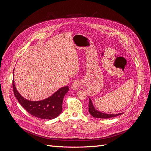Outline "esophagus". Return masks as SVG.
<instances>
[{"label": "esophagus", "instance_id": "obj_1", "mask_svg": "<svg viewBox=\"0 0 151 151\" xmlns=\"http://www.w3.org/2000/svg\"><path fill=\"white\" fill-rule=\"evenodd\" d=\"M80 86H81L80 82L79 81H74V83L72 84L71 88H72V89H73L74 90H77L80 88Z\"/></svg>", "mask_w": 151, "mask_h": 151}]
</instances>
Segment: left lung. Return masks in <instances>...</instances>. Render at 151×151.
<instances>
[{
    "mask_svg": "<svg viewBox=\"0 0 151 151\" xmlns=\"http://www.w3.org/2000/svg\"><path fill=\"white\" fill-rule=\"evenodd\" d=\"M89 112L94 118H111L114 116H116L118 115H120L121 113H118V114H115V115H111V114H106V113H103L100 111H98L96 110L94 107L93 105L92 101H91V99L89 98Z\"/></svg>",
    "mask_w": 151,
    "mask_h": 151,
    "instance_id": "obj_1",
    "label": "left lung"
}]
</instances>
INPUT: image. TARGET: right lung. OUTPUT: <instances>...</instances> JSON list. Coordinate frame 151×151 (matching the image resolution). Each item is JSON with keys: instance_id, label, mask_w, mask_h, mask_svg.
I'll use <instances>...</instances> for the list:
<instances>
[{"instance_id": "right-lung-1", "label": "right lung", "mask_w": 151, "mask_h": 151, "mask_svg": "<svg viewBox=\"0 0 151 151\" xmlns=\"http://www.w3.org/2000/svg\"><path fill=\"white\" fill-rule=\"evenodd\" d=\"M12 88L18 102L27 111L35 117L47 120L53 119L60 115L62 111L63 97L68 91V86L62 87L47 99L39 101H31L22 97L17 92L14 80Z\"/></svg>"}]
</instances>
